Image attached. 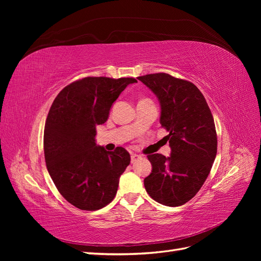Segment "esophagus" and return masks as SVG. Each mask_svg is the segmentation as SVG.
<instances>
[{"label": "esophagus", "instance_id": "esophagus-1", "mask_svg": "<svg viewBox=\"0 0 261 261\" xmlns=\"http://www.w3.org/2000/svg\"><path fill=\"white\" fill-rule=\"evenodd\" d=\"M140 155L139 154H136V153H132L130 154V161H132V163H135L136 161H138L139 159H140Z\"/></svg>", "mask_w": 261, "mask_h": 261}]
</instances>
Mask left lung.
<instances>
[{
    "mask_svg": "<svg viewBox=\"0 0 261 261\" xmlns=\"http://www.w3.org/2000/svg\"><path fill=\"white\" fill-rule=\"evenodd\" d=\"M159 100L160 124L169 132L170 156L148 155L152 171L147 193L164 206L191 200L207 179L217 155L215 121L203 94L191 82L158 73L138 77Z\"/></svg>",
    "mask_w": 261,
    "mask_h": 261,
    "instance_id": "1",
    "label": "left lung"
}]
</instances>
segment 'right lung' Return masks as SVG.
Returning a JSON list of instances; mask_svg holds the SVG:
<instances>
[{"mask_svg":"<svg viewBox=\"0 0 261 261\" xmlns=\"http://www.w3.org/2000/svg\"><path fill=\"white\" fill-rule=\"evenodd\" d=\"M135 78L86 77L66 86L46 117L43 148L46 169L60 194L78 209L106 207L116 195L118 180L130 162L123 147L114 151L96 144V127Z\"/></svg>","mask_w":261,"mask_h":261,"instance_id":"add662e5","label":"right lung"}]
</instances>
